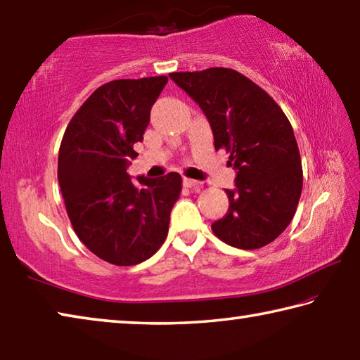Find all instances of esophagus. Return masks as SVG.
Listing matches in <instances>:
<instances>
[{
	"instance_id": "obj_1",
	"label": "esophagus",
	"mask_w": 360,
	"mask_h": 360,
	"mask_svg": "<svg viewBox=\"0 0 360 360\" xmlns=\"http://www.w3.org/2000/svg\"><path fill=\"white\" fill-rule=\"evenodd\" d=\"M182 182H184V186L188 187V188H198L200 187V182L195 181V179H191V178H184V179H182Z\"/></svg>"
}]
</instances>
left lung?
Returning <instances> with one entry per match:
<instances>
[{
  "label": "left lung",
  "mask_w": 360,
  "mask_h": 360,
  "mask_svg": "<svg viewBox=\"0 0 360 360\" xmlns=\"http://www.w3.org/2000/svg\"><path fill=\"white\" fill-rule=\"evenodd\" d=\"M208 117L216 150L230 154L236 169L229 212L211 225L219 240L259 249L290 224L302 195L303 172L294 130L264 89L230 68L172 72Z\"/></svg>",
  "instance_id": "1"
}]
</instances>
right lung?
Listing matches in <instances>:
<instances>
[{
    "label": "right lung",
    "mask_w": 360,
    "mask_h": 360,
    "mask_svg": "<svg viewBox=\"0 0 360 360\" xmlns=\"http://www.w3.org/2000/svg\"><path fill=\"white\" fill-rule=\"evenodd\" d=\"M167 76L101 85L72 115L58 150V184L72 229L96 257L130 266L165 243L182 178L168 173L133 182L129 157L143 141Z\"/></svg>",
    "instance_id": "add662e5"
}]
</instances>
